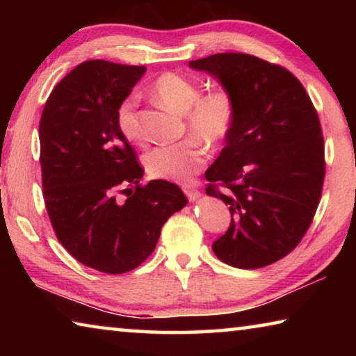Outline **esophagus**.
<instances>
[{
	"mask_svg": "<svg viewBox=\"0 0 356 356\" xmlns=\"http://www.w3.org/2000/svg\"><path fill=\"white\" fill-rule=\"evenodd\" d=\"M184 191H185V195H186V197H188L190 201H197L201 197V191L200 190H196V188H193V186H184Z\"/></svg>",
	"mask_w": 356,
	"mask_h": 356,
	"instance_id": "obj_1",
	"label": "esophagus"
}]
</instances>
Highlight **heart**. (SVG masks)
<instances>
[{
	"instance_id": "b5f03b06",
	"label": "heart",
	"mask_w": 356,
	"mask_h": 356,
	"mask_svg": "<svg viewBox=\"0 0 356 356\" xmlns=\"http://www.w3.org/2000/svg\"><path fill=\"white\" fill-rule=\"evenodd\" d=\"M150 89L161 105L185 114V127L191 136L150 149L144 155V166L154 179L188 182L206 165V144L218 147L232 134L237 118L236 97L226 86H215L201 94L200 84L176 72L156 76ZM116 122L125 140L134 144L143 141L135 94L127 95L118 105Z\"/></svg>"
}]
</instances>
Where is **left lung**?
<instances>
[{"label": "left lung", "mask_w": 356, "mask_h": 356, "mask_svg": "<svg viewBox=\"0 0 356 356\" xmlns=\"http://www.w3.org/2000/svg\"><path fill=\"white\" fill-rule=\"evenodd\" d=\"M190 67L213 75L237 102L232 134L206 171V193L232 216L212 250L232 267H265L301 242L316 215L325 179L321 120L303 84L278 64L216 53Z\"/></svg>", "instance_id": "8db88e82"}]
</instances>
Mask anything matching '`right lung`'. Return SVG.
I'll return each mask as SVG.
<instances>
[{"mask_svg":"<svg viewBox=\"0 0 356 356\" xmlns=\"http://www.w3.org/2000/svg\"><path fill=\"white\" fill-rule=\"evenodd\" d=\"M144 65L81 63L53 89L39 124L42 193L59 242L99 272H130L152 254L161 227L186 206L168 180L141 185L135 150L118 129V105ZM136 186L124 200L120 194Z\"/></svg>","mask_w":356,"mask_h":356,"instance_id":"right-lung-1","label":"right lung"}]
</instances>
